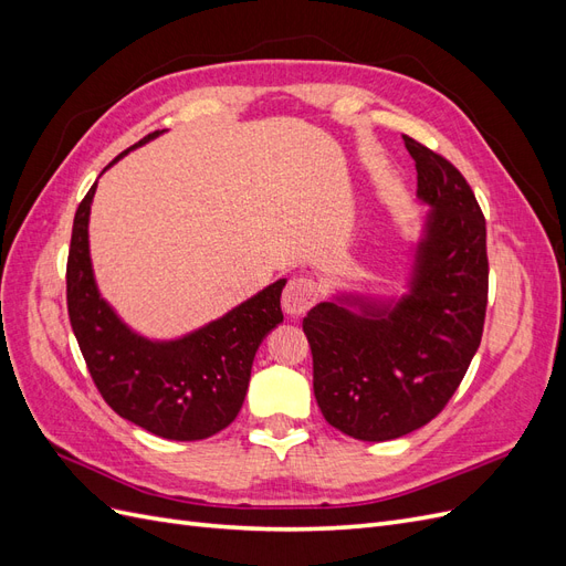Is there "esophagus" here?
I'll return each instance as SVG.
<instances>
[{
	"label": "esophagus",
	"mask_w": 566,
	"mask_h": 566,
	"mask_svg": "<svg viewBox=\"0 0 566 566\" xmlns=\"http://www.w3.org/2000/svg\"><path fill=\"white\" fill-rule=\"evenodd\" d=\"M318 300V285L314 279L306 276H295L290 279L285 290H283V310L287 316H304L312 310Z\"/></svg>",
	"instance_id": "1"
}]
</instances>
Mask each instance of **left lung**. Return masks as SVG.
I'll use <instances>...</instances> for the list:
<instances>
[{
	"label": "left lung",
	"mask_w": 566,
	"mask_h": 566,
	"mask_svg": "<svg viewBox=\"0 0 566 566\" xmlns=\"http://www.w3.org/2000/svg\"><path fill=\"white\" fill-rule=\"evenodd\" d=\"M403 144L416 160L418 198L430 205L408 293L321 302L302 321L321 413L361 441L397 439L437 418L484 333L486 219L447 158L410 136Z\"/></svg>",
	"instance_id": "1"
}]
</instances>
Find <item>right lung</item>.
<instances>
[{
  "label": "right lung",
  "mask_w": 566,
  "mask_h": 566,
  "mask_svg": "<svg viewBox=\"0 0 566 566\" xmlns=\"http://www.w3.org/2000/svg\"><path fill=\"white\" fill-rule=\"evenodd\" d=\"M158 134L144 136L132 148ZM94 193L96 184L75 212L65 271L67 316L92 380L119 418L150 434L172 441L208 439L229 427L245 401L254 354L283 321L285 279L179 339H148L134 333L96 287L90 256Z\"/></svg>",
  "instance_id": "add662e5"
}]
</instances>
